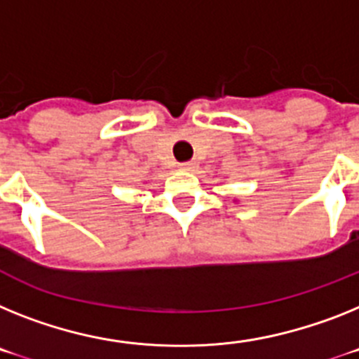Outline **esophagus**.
Returning a JSON list of instances; mask_svg holds the SVG:
<instances>
[{
    "label": "esophagus",
    "instance_id": "obj_1",
    "mask_svg": "<svg viewBox=\"0 0 359 359\" xmlns=\"http://www.w3.org/2000/svg\"><path fill=\"white\" fill-rule=\"evenodd\" d=\"M180 171H194L195 170V162H182L179 164Z\"/></svg>",
    "mask_w": 359,
    "mask_h": 359
}]
</instances>
